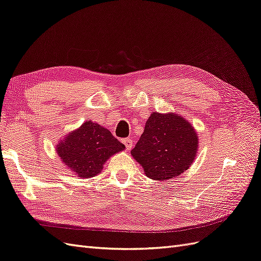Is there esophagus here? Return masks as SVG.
I'll list each match as a JSON object with an SVG mask.
<instances>
[{"mask_svg": "<svg viewBox=\"0 0 261 261\" xmlns=\"http://www.w3.org/2000/svg\"><path fill=\"white\" fill-rule=\"evenodd\" d=\"M123 143H124L126 149H127V150H129L130 148L133 147V140L130 138H124L123 139Z\"/></svg>", "mask_w": 261, "mask_h": 261, "instance_id": "esophagus-1", "label": "esophagus"}]
</instances>
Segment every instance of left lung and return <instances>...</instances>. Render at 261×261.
<instances>
[{"label":"left lung","instance_id":"left-lung-1","mask_svg":"<svg viewBox=\"0 0 261 261\" xmlns=\"http://www.w3.org/2000/svg\"><path fill=\"white\" fill-rule=\"evenodd\" d=\"M198 134L185 118L152 112L132 156L145 174L164 181L188 170L198 154Z\"/></svg>","mask_w":261,"mask_h":261}]
</instances>
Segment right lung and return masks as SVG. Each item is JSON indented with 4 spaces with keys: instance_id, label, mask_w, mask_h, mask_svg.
<instances>
[{
    "instance_id": "1",
    "label": "right lung",
    "mask_w": 261,
    "mask_h": 261,
    "mask_svg": "<svg viewBox=\"0 0 261 261\" xmlns=\"http://www.w3.org/2000/svg\"><path fill=\"white\" fill-rule=\"evenodd\" d=\"M124 148L109 129L89 121L57 145V153L80 178H92L101 172L111 156Z\"/></svg>"
}]
</instances>
